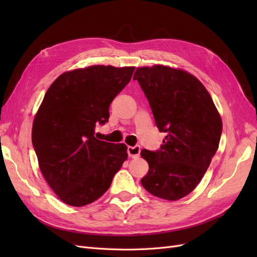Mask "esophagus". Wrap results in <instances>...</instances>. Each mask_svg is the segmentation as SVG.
Listing matches in <instances>:
<instances>
[{
  "mask_svg": "<svg viewBox=\"0 0 257 257\" xmlns=\"http://www.w3.org/2000/svg\"><path fill=\"white\" fill-rule=\"evenodd\" d=\"M127 153L128 157L132 159H136L139 157L141 154V147L139 146H135V147H128L127 148Z\"/></svg>",
  "mask_w": 257,
  "mask_h": 257,
  "instance_id": "obj_1",
  "label": "esophagus"
}]
</instances>
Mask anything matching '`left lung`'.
<instances>
[{
	"mask_svg": "<svg viewBox=\"0 0 257 257\" xmlns=\"http://www.w3.org/2000/svg\"><path fill=\"white\" fill-rule=\"evenodd\" d=\"M149 100L155 124L167 133L159 151L142 150L149 172L142 179L152 195L178 200L196 188L219 148L222 119L195 76L164 65L138 67L134 78Z\"/></svg>",
	"mask_w": 257,
	"mask_h": 257,
	"instance_id": "obj_1",
	"label": "left lung"
}]
</instances>
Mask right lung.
Returning <instances> with one entry per match:
<instances>
[{
    "mask_svg": "<svg viewBox=\"0 0 257 257\" xmlns=\"http://www.w3.org/2000/svg\"><path fill=\"white\" fill-rule=\"evenodd\" d=\"M134 66L92 65L61 74L34 116L32 143L41 172L66 205L82 207L109 189L127 159V147L94 137L109 119L112 99L130 82Z\"/></svg>",
    "mask_w": 257,
    "mask_h": 257,
    "instance_id": "add662e5",
    "label": "right lung"
}]
</instances>
